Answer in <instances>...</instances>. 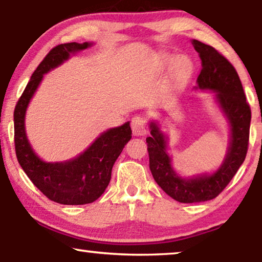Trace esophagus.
Here are the masks:
<instances>
[{
  "label": "esophagus",
  "mask_w": 262,
  "mask_h": 262,
  "mask_svg": "<svg viewBox=\"0 0 262 262\" xmlns=\"http://www.w3.org/2000/svg\"><path fill=\"white\" fill-rule=\"evenodd\" d=\"M132 130H133V134L135 137H141V135L146 134V121L145 117L141 116V115H137L132 118L130 123Z\"/></svg>",
  "instance_id": "esophagus-1"
}]
</instances>
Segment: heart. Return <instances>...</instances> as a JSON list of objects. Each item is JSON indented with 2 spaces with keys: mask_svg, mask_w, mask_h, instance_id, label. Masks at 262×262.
Returning a JSON list of instances; mask_svg holds the SVG:
<instances>
[{
  "mask_svg": "<svg viewBox=\"0 0 262 262\" xmlns=\"http://www.w3.org/2000/svg\"><path fill=\"white\" fill-rule=\"evenodd\" d=\"M176 69H177V72L181 73V74H187V73L191 69V64H190V62L187 60V58L181 57V58H179V61H177V63H176Z\"/></svg>",
  "mask_w": 262,
  "mask_h": 262,
  "instance_id": "obj_1",
  "label": "heart"
}]
</instances>
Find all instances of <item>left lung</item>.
<instances>
[{"label": "left lung", "mask_w": 262, "mask_h": 262, "mask_svg": "<svg viewBox=\"0 0 262 262\" xmlns=\"http://www.w3.org/2000/svg\"><path fill=\"white\" fill-rule=\"evenodd\" d=\"M201 58V72L198 76L200 90L215 92V100L230 124V145L217 171L183 179L173 171L171 158L166 152V137L157 122H151V137L146 138L149 157V170L153 179L165 193L179 202L208 201L217 198L230 183L245 162L249 144L252 111L236 69L221 52L211 45L191 40Z\"/></svg>", "instance_id": "left-lung-1"}]
</instances>
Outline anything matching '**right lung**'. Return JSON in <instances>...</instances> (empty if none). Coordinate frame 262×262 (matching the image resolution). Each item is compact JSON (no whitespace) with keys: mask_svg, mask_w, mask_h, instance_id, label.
Here are the masks:
<instances>
[{"mask_svg":"<svg viewBox=\"0 0 262 262\" xmlns=\"http://www.w3.org/2000/svg\"><path fill=\"white\" fill-rule=\"evenodd\" d=\"M91 43H66L52 48L33 72L14 110V144L17 162L32 183L51 201L62 205H85L96 201L111 179V170L124 145L130 140L129 122L110 128L76 158L61 163H47L31 147L25 132L29 103L43 75L67 61L69 56L85 50Z\"/></svg>","mask_w":262,"mask_h":262,"instance_id":"1","label":"right lung"}]
</instances>
